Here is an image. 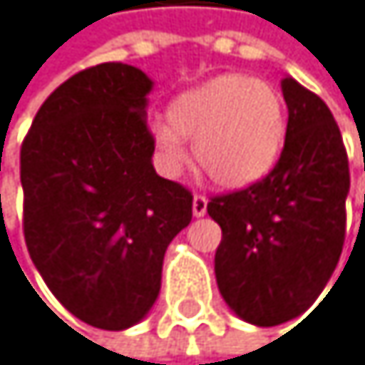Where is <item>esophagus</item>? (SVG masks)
<instances>
[{
	"label": "esophagus",
	"instance_id": "34e87169",
	"mask_svg": "<svg viewBox=\"0 0 365 365\" xmlns=\"http://www.w3.org/2000/svg\"><path fill=\"white\" fill-rule=\"evenodd\" d=\"M205 212H207V199L203 195H195V199H192V214L197 218H201V216H205Z\"/></svg>",
	"mask_w": 365,
	"mask_h": 365
}]
</instances>
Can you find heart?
Instances as JSON below:
<instances>
[{"instance_id":"obj_1","label":"heart","mask_w":365,"mask_h":365,"mask_svg":"<svg viewBox=\"0 0 365 365\" xmlns=\"http://www.w3.org/2000/svg\"><path fill=\"white\" fill-rule=\"evenodd\" d=\"M151 134L168 173L186 166V138L195 140L197 164L216 186L240 190L274 168L288 114L281 91L268 80L222 73L181 93L168 106V123H155Z\"/></svg>"}]
</instances>
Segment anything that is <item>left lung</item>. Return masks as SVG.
I'll return each mask as SVG.
<instances>
[{
	"instance_id": "8db88e82",
	"label": "left lung",
	"mask_w": 365,
	"mask_h": 365,
	"mask_svg": "<svg viewBox=\"0 0 365 365\" xmlns=\"http://www.w3.org/2000/svg\"><path fill=\"white\" fill-rule=\"evenodd\" d=\"M288 134L277 166L257 184L214 197L220 225L214 272L229 309L255 327L307 312L342 255L349 158L327 103L292 77L281 80Z\"/></svg>"
}]
</instances>
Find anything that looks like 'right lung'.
<instances>
[{"mask_svg": "<svg viewBox=\"0 0 365 365\" xmlns=\"http://www.w3.org/2000/svg\"><path fill=\"white\" fill-rule=\"evenodd\" d=\"M153 80L103 62L58 86L21 147L23 233L53 297L106 331L153 307L164 253L192 220V195L153 168Z\"/></svg>", "mask_w": 365, "mask_h": 365, "instance_id": "1", "label": "right lung"}]
</instances>
